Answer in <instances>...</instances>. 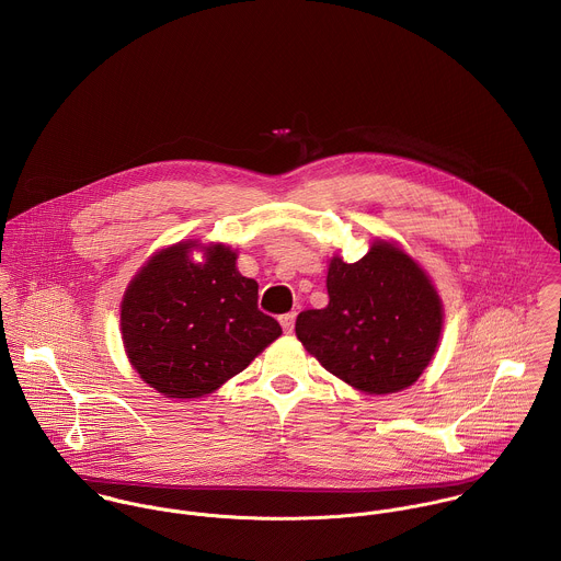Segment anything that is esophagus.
<instances>
[{"label":"esophagus","mask_w":561,"mask_h":561,"mask_svg":"<svg viewBox=\"0 0 561 561\" xmlns=\"http://www.w3.org/2000/svg\"><path fill=\"white\" fill-rule=\"evenodd\" d=\"M294 322H296V313H285V316H280V327H283V331H285L287 335L294 331Z\"/></svg>","instance_id":"1"}]
</instances>
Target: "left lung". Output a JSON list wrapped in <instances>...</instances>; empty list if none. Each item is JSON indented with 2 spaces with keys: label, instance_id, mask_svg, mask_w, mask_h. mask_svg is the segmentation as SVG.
<instances>
[{
  "label": "left lung",
  "instance_id": "1",
  "mask_svg": "<svg viewBox=\"0 0 561 561\" xmlns=\"http://www.w3.org/2000/svg\"><path fill=\"white\" fill-rule=\"evenodd\" d=\"M329 305L302 311L296 335L324 370L364 393L413 385L433 362L444 327L442 298L422 265L396 241L329 261Z\"/></svg>",
  "mask_w": 561,
  "mask_h": 561
}]
</instances>
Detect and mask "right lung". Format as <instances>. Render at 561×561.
Masks as SVG:
<instances>
[{"label":"right lung","mask_w":561,"mask_h":561,"mask_svg":"<svg viewBox=\"0 0 561 561\" xmlns=\"http://www.w3.org/2000/svg\"><path fill=\"white\" fill-rule=\"evenodd\" d=\"M203 261L193 262L192 252ZM259 283L224 243L179 241L154 252L128 283L119 316L126 357L165 398H202L245 370L278 322L256 307Z\"/></svg>","instance_id":"add662e5"}]
</instances>
